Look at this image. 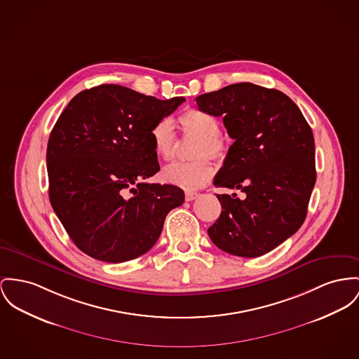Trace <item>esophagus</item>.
<instances>
[{"mask_svg": "<svg viewBox=\"0 0 359 359\" xmlns=\"http://www.w3.org/2000/svg\"><path fill=\"white\" fill-rule=\"evenodd\" d=\"M198 196H200V194L196 193V191H187V193H185V200H187V201H193V200H196Z\"/></svg>", "mask_w": 359, "mask_h": 359, "instance_id": "obj_1", "label": "esophagus"}]
</instances>
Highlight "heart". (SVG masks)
<instances>
[{
  "label": "heart",
  "mask_w": 359,
  "mask_h": 359,
  "mask_svg": "<svg viewBox=\"0 0 359 359\" xmlns=\"http://www.w3.org/2000/svg\"><path fill=\"white\" fill-rule=\"evenodd\" d=\"M178 122L184 135L196 137L197 142L191 149V162L171 163L162 170V178L170 185L194 191L205 187L215 168L207 158L220 161L226 155V144L220 139V122L208 111L200 109H189L184 111ZM154 152L168 161L174 154L175 133L172 122L168 118L158 121L149 132Z\"/></svg>",
  "instance_id": "heart-1"
}]
</instances>
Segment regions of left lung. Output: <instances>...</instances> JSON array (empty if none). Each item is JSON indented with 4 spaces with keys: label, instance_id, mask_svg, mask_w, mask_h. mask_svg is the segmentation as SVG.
<instances>
[{
    "label": "left lung",
    "instance_id": "obj_1",
    "mask_svg": "<svg viewBox=\"0 0 359 359\" xmlns=\"http://www.w3.org/2000/svg\"><path fill=\"white\" fill-rule=\"evenodd\" d=\"M197 107L223 117L234 140L217 171V188L241 189L243 200L217 194L222 214L208 229L219 249L259 257L302 226L316 182L314 139L298 106L283 93L237 83L196 97Z\"/></svg>",
    "mask_w": 359,
    "mask_h": 359
}]
</instances>
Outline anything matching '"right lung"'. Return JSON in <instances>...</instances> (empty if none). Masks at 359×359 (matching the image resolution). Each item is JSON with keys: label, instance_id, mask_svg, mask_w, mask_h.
<instances>
[{"label": "right lung", "instance_id": "1", "mask_svg": "<svg viewBox=\"0 0 359 359\" xmlns=\"http://www.w3.org/2000/svg\"><path fill=\"white\" fill-rule=\"evenodd\" d=\"M185 97L166 100L117 84L73 97L48 137V197L74 245L93 259L123 263L159 238L184 191L147 184L159 171L149 132Z\"/></svg>", "mask_w": 359, "mask_h": 359}]
</instances>
